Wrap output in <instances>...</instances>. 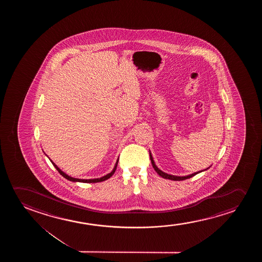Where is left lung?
<instances>
[{"label": "left lung", "instance_id": "obj_1", "mask_svg": "<svg viewBox=\"0 0 262 262\" xmlns=\"http://www.w3.org/2000/svg\"><path fill=\"white\" fill-rule=\"evenodd\" d=\"M149 156H150L151 163H152V165H153V167H154L155 170H156V172H158L159 176L163 177V178H165V179L172 180V181H183V180L189 179L190 177L196 176V174L199 173V172H202V171H200V172H194L192 174H190V176H171V174H167V173H165V172H162L161 170H160V169H158V166L155 165V162L154 160H153L152 156H151V153H149Z\"/></svg>", "mask_w": 262, "mask_h": 262}]
</instances>
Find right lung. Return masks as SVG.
Listing matches in <instances>:
<instances>
[{
    "mask_svg": "<svg viewBox=\"0 0 262 262\" xmlns=\"http://www.w3.org/2000/svg\"><path fill=\"white\" fill-rule=\"evenodd\" d=\"M51 162H52V164L54 165V167L56 168V170H57L58 172H60V174L63 176L64 178L69 180V181H72V182H80V183H99V182H103V181H105V180L109 179V178H110V177H111V176H113L114 173H115V170H116V167H117V165H118V160H117L116 164H115V168H114V170H113V171H112L110 173H108V174H106V176H103V177H101V178H97V179L82 180L77 179V178H73V177H71V176H67L66 173H64V172L61 171V169L58 167L57 165L54 164V162L52 161V160H51Z\"/></svg>",
    "mask_w": 262,
    "mask_h": 262,
    "instance_id": "add662e5",
    "label": "right lung"
}]
</instances>
